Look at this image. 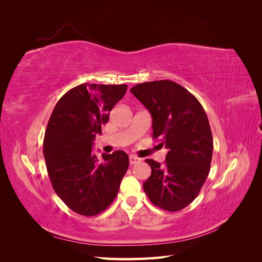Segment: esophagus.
Instances as JSON below:
<instances>
[{
    "instance_id": "obj_1",
    "label": "esophagus",
    "mask_w": 262,
    "mask_h": 262,
    "mask_svg": "<svg viewBox=\"0 0 262 262\" xmlns=\"http://www.w3.org/2000/svg\"><path fill=\"white\" fill-rule=\"evenodd\" d=\"M139 162H141V158H139V157H137V156H134V155H130V157H129V163H130V165L137 164V163H139Z\"/></svg>"
}]
</instances>
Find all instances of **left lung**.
<instances>
[{"instance_id":"left-lung-1","label":"left lung","mask_w":262,"mask_h":262,"mask_svg":"<svg viewBox=\"0 0 262 262\" xmlns=\"http://www.w3.org/2000/svg\"><path fill=\"white\" fill-rule=\"evenodd\" d=\"M130 92L152 116L153 138H161L168 149L163 165L145 160L152 172L144 191L158 208L179 211L198 196L210 171L213 138L207 114L191 93L172 81L141 83Z\"/></svg>"}]
</instances>
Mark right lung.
Segmentation results:
<instances>
[{
    "mask_svg": "<svg viewBox=\"0 0 262 262\" xmlns=\"http://www.w3.org/2000/svg\"><path fill=\"white\" fill-rule=\"evenodd\" d=\"M128 86L81 84L67 92L55 105L43 139V156L53 190L75 213L97 215L106 210L129 167L128 154L93 152L96 134Z\"/></svg>",
    "mask_w": 262,
    "mask_h": 262,
    "instance_id": "1",
    "label": "right lung"
}]
</instances>
